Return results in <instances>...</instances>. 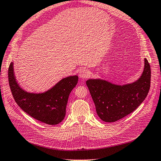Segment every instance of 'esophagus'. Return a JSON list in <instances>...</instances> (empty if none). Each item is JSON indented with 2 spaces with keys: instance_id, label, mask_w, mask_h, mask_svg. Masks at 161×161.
I'll return each instance as SVG.
<instances>
[{
  "instance_id": "34e87169",
  "label": "esophagus",
  "mask_w": 161,
  "mask_h": 161,
  "mask_svg": "<svg viewBox=\"0 0 161 161\" xmlns=\"http://www.w3.org/2000/svg\"><path fill=\"white\" fill-rule=\"evenodd\" d=\"M79 76L81 79H86L90 76V72L86 68H82L79 72Z\"/></svg>"
}]
</instances>
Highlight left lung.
Listing matches in <instances>:
<instances>
[{
    "mask_svg": "<svg viewBox=\"0 0 161 161\" xmlns=\"http://www.w3.org/2000/svg\"><path fill=\"white\" fill-rule=\"evenodd\" d=\"M150 84L151 68L147 58L142 75L134 83L119 86L101 80L86 81L97 114L105 122L118 121L136 109L146 98Z\"/></svg>",
    "mask_w": 161,
    "mask_h": 161,
    "instance_id": "obj_1",
    "label": "left lung"
}]
</instances>
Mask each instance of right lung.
<instances>
[{"instance_id": "1", "label": "right lung", "mask_w": 161, "mask_h": 161, "mask_svg": "<svg viewBox=\"0 0 161 161\" xmlns=\"http://www.w3.org/2000/svg\"><path fill=\"white\" fill-rule=\"evenodd\" d=\"M8 80L15 102L21 109L37 121L56 125L64 120L68 97L78 82V77L75 75L63 79L45 93H27L16 81L13 64L11 63L8 69Z\"/></svg>"}]
</instances>
